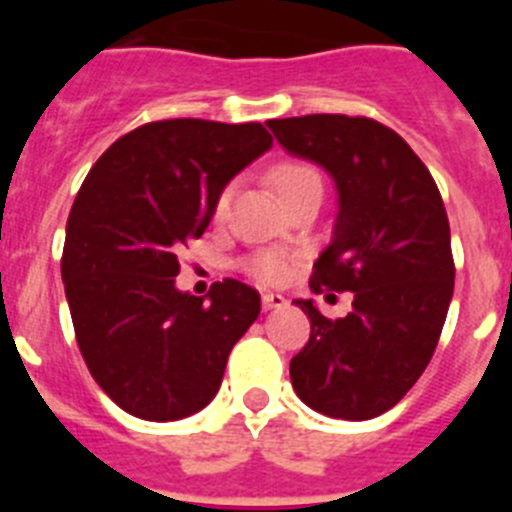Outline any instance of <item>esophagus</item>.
I'll list each match as a JSON object with an SVG mask.
<instances>
[{"label":"esophagus","mask_w":512,"mask_h":512,"mask_svg":"<svg viewBox=\"0 0 512 512\" xmlns=\"http://www.w3.org/2000/svg\"><path fill=\"white\" fill-rule=\"evenodd\" d=\"M261 305H264V310H282V307H287V300L282 295H274V292H264Z\"/></svg>","instance_id":"esophagus-1"}]
</instances>
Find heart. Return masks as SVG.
Wrapping results in <instances>:
<instances>
[{"label": "heart", "mask_w": 512, "mask_h": 512, "mask_svg": "<svg viewBox=\"0 0 512 512\" xmlns=\"http://www.w3.org/2000/svg\"><path fill=\"white\" fill-rule=\"evenodd\" d=\"M271 182H274V187H277L279 197L287 200V197L297 194L300 189L310 187V184H318L320 176L310 164H302V161H282V164H277L274 169H271ZM230 197H233V187H225L223 192H220V197L215 200L217 217L228 210ZM246 269L253 279H259V282L264 284H279L284 282L289 274L287 259H284L282 253H274V251L253 256V259L246 264Z\"/></svg>", "instance_id": "obj_1"}]
</instances>
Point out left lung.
<instances>
[{
	"label": "left lung",
	"mask_w": 512,
	"mask_h": 512,
	"mask_svg": "<svg viewBox=\"0 0 512 512\" xmlns=\"http://www.w3.org/2000/svg\"><path fill=\"white\" fill-rule=\"evenodd\" d=\"M266 125L338 189L333 241L312 266L310 289L354 292V310L338 320L297 300L310 341L289 361L292 387L328 418H377L425 372L454 295L441 192L413 148L377 120L305 115Z\"/></svg>",
	"instance_id": "obj_1"
}]
</instances>
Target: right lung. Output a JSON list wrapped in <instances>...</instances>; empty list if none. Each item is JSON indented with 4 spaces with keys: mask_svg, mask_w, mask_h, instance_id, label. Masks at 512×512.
<instances>
[{
    "mask_svg": "<svg viewBox=\"0 0 512 512\" xmlns=\"http://www.w3.org/2000/svg\"><path fill=\"white\" fill-rule=\"evenodd\" d=\"M271 148L261 122H146L99 156L66 223L61 277L94 382L125 413L182 420L220 390L261 297L238 279L179 292V253L210 225L215 200Z\"/></svg>",
    "mask_w": 512,
    "mask_h": 512,
    "instance_id": "obj_1",
    "label": "right lung"
}]
</instances>
